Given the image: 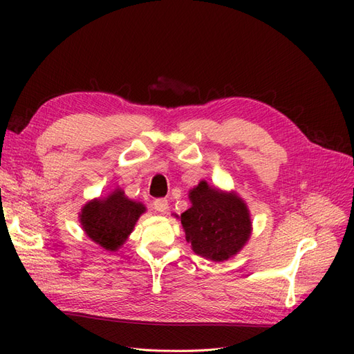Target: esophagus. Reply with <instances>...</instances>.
Segmentation results:
<instances>
[{"instance_id": "esophagus-1", "label": "esophagus", "mask_w": 354, "mask_h": 354, "mask_svg": "<svg viewBox=\"0 0 354 354\" xmlns=\"http://www.w3.org/2000/svg\"><path fill=\"white\" fill-rule=\"evenodd\" d=\"M153 209L158 212H165L168 209V201L164 198H159L153 201Z\"/></svg>"}]
</instances>
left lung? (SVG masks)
Wrapping results in <instances>:
<instances>
[{"label":"left lung","mask_w":354,"mask_h":354,"mask_svg":"<svg viewBox=\"0 0 354 354\" xmlns=\"http://www.w3.org/2000/svg\"><path fill=\"white\" fill-rule=\"evenodd\" d=\"M189 198L192 207L180 220L186 241L198 255L212 261L227 260L250 239V212L241 198L211 189L207 181H201Z\"/></svg>","instance_id":"obj_1"}]
</instances>
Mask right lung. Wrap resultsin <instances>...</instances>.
<instances>
[{"label":"right lung","mask_w":354,"mask_h":354,"mask_svg":"<svg viewBox=\"0 0 354 354\" xmlns=\"http://www.w3.org/2000/svg\"><path fill=\"white\" fill-rule=\"evenodd\" d=\"M145 209L143 203L133 202L124 192L115 190L103 201L87 203L80 217L82 229L91 241L104 250L115 251L125 242Z\"/></svg>","instance_id":"obj_1"}]
</instances>
